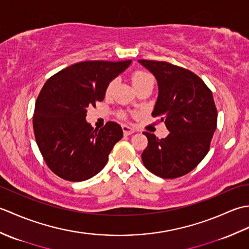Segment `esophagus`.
Instances as JSON below:
<instances>
[{
    "instance_id": "1",
    "label": "esophagus",
    "mask_w": 249,
    "mask_h": 249,
    "mask_svg": "<svg viewBox=\"0 0 249 249\" xmlns=\"http://www.w3.org/2000/svg\"><path fill=\"white\" fill-rule=\"evenodd\" d=\"M122 129H123V133H124V135H126V136H129V135L135 133V129H134L133 127H130V126L126 125V124L122 125Z\"/></svg>"
}]
</instances>
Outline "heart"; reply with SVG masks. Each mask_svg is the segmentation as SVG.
<instances>
[{
    "mask_svg": "<svg viewBox=\"0 0 249 249\" xmlns=\"http://www.w3.org/2000/svg\"><path fill=\"white\" fill-rule=\"evenodd\" d=\"M131 81H133V86L137 89L145 86V84L154 83V79H153L152 75H150L149 72L138 71H136L133 76H131ZM115 84H116V80L111 81L108 84L107 89H106V94L109 95L111 92H112L114 87H115Z\"/></svg>",
    "mask_w": 249,
    "mask_h": 249,
    "instance_id": "obj_1",
    "label": "heart"
}]
</instances>
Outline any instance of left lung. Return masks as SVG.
Segmentation results:
<instances>
[{
  "label": "left lung",
  "instance_id": "8db88e82",
  "mask_svg": "<svg viewBox=\"0 0 249 249\" xmlns=\"http://www.w3.org/2000/svg\"><path fill=\"white\" fill-rule=\"evenodd\" d=\"M156 78L158 97L152 115L170 131L166 138L144 133L147 143L142 161L147 170L163 178L190 172L210 150L217 125L213 94L197 75L167 62L139 60Z\"/></svg>",
  "mask_w": 249,
  "mask_h": 249
}]
</instances>
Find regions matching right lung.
I'll use <instances>...</instances> for the list:
<instances>
[{"label":"right lung","mask_w":249,"mask_h":249,"mask_svg":"<svg viewBox=\"0 0 249 249\" xmlns=\"http://www.w3.org/2000/svg\"><path fill=\"white\" fill-rule=\"evenodd\" d=\"M130 64V60L80 62L44 84L35 104L33 128L41 155L57 177L81 182L106 166L123 129L115 122L94 129L86 119L88 108L102 102L108 84Z\"/></svg>","instance_id":"right-lung-1"}]
</instances>
